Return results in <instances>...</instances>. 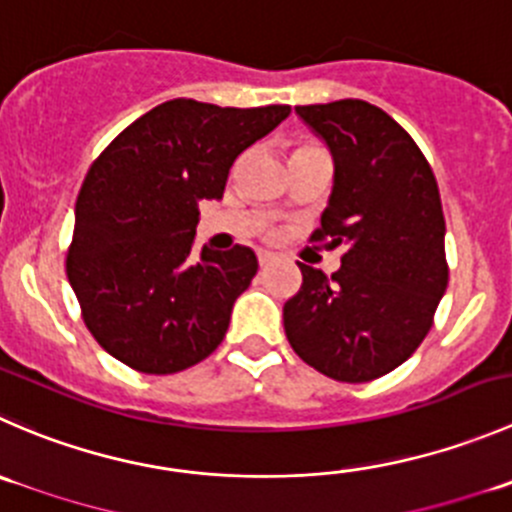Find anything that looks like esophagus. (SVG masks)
Listing matches in <instances>:
<instances>
[{"instance_id": "1", "label": "esophagus", "mask_w": 512, "mask_h": 512, "mask_svg": "<svg viewBox=\"0 0 512 512\" xmlns=\"http://www.w3.org/2000/svg\"><path fill=\"white\" fill-rule=\"evenodd\" d=\"M275 252H270V250H257V262H260V267H267L270 265L272 260H275Z\"/></svg>"}]
</instances>
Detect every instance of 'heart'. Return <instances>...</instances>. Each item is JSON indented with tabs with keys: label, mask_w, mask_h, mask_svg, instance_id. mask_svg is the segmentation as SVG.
Listing matches in <instances>:
<instances>
[{
	"label": "heart",
	"mask_w": 512,
	"mask_h": 512,
	"mask_svg": "<svg viewBox=\"0 0 512 512\" xmlns=\"http://www.w3.org/2000/svg\"><path fill=\"white\" fill-rule=\"evenodd\" d=\"M310 150H320V147L312 145V142H300V145L295 147V152H292V155H300V152H310Z\"/></svg>",
	"instance_id": "b5f03b06"
}]
</instances>
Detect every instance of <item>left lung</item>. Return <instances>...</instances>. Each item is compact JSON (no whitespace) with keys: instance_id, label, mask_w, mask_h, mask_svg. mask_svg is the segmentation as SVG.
Returning a JSON list of instances; mask_svg holds the SVG:
<instances>
[{"instance_id":"8db88e82","label":"left lung","mask_w":512,"mask_h":512,"mask_svg":"<svg viewBox=\"0 0 512 512\" xmlns=\"http://www.w3.org/2000/svg\"><path fill=\"white\" fill-rule=\"evenodd\" d=\"M295 112L335 160L310 240L345 255L330 277L297 262L302 285L282 307L285 335L322 375L370 382L418 350L448 287L438 182L413 137L375 104L340 99Z\"/></svg>"}]
</instances>
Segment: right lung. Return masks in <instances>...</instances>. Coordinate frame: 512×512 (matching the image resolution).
<instances>
[{
	"mask_svg": "<svg viewBox=\"0 0 512 512\" xmlns=\"http://www.w3.org/2000/svg\"><path fill=\"white\" fill-rule=\"evenodd\" d=\"M290 114L287 104L217 107L170 99L119 132L92 162L74 210L67 277L94 340L145 375H172L217 350L257 272L250 247H202V200Z\"/></svg>",
	"mask_w": 512,
	"mask_h": 512,
	"instance_id": "add662e5",
	"label": "right lung"
}]
</instances>
